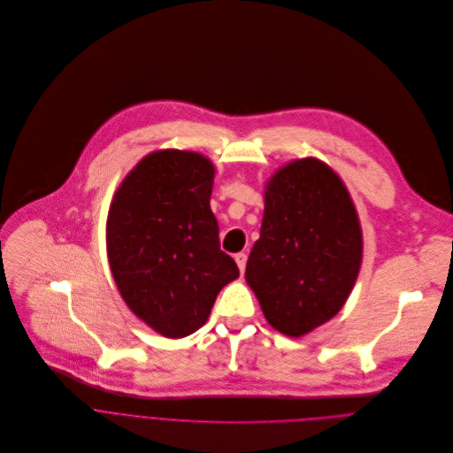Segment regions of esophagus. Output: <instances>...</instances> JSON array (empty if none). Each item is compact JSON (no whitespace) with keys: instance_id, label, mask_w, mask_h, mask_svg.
<instances>
[{"instance_id":"34e87169","label":"esophagus","mask_w":453,"mask_h":453,"mask_svg":"<svg viewBox=\"0 0 453 453\" xmlns=\"http://www.w3.org/2000/svg\"><path fill=\"white\" fill-rule=\"evenodd\" d=\"M234 261H236L240 272L243 273L245 272V265H247V256L243 252H238V254H234Z\"/></svg>"}]
</instances>
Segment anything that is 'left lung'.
I'll use <instances>...</instances> for the list:
<instances>
[{
	"instance_id": "8db88e82",
	"label": "left lung",
	"mask_w": 453,
	"mask_h": 453,
	"mask_svg": "<svg viewBox=\"0 0 453 453\" xmlns=\"http://www.w3.org/2000/svg\"><path fill=\"white\" fill-rule=\"evenodd\" d=\"M363 261V229L342 178L319 158L279 167L265 185V211L245 280L266 322L306 336L345 306Z\"/></svg>"
}]
</instances>
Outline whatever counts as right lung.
<instances>
[{
    "mask_svg": "<svg viewBox=\"0 0 453 453\" xmlns=\"http://www.w3.org/2000/svg\"><path fill=\"white\" fill-rule=\"evenodd\" d=\"M215 165L196 150L160 149L119 185L106 219V254L126 306L165 338L201 329L219 291L238 279L220 250L210 208Z\"/></svg>",
    "mask_w": 453,
    "mask_h": 453,
    "instance_id": "right-lung-1",
    "label": "right lung"
}]
</instances>
